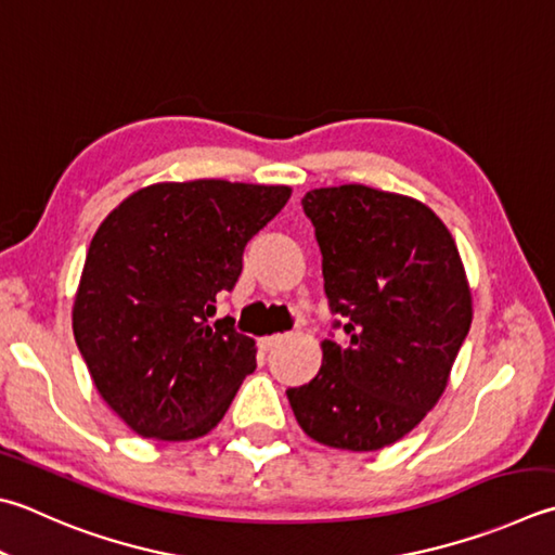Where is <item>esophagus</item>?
I'll return each instance as SVG.
<instances>
[{
    "label": "esophagus",
    "instance_id": "esophagus-1",
    "mask_svg": "<svg viewBox=\"0 0 555 555\" xmlns=\"http://www.w3.org/2000/svg\"><path fill=\"white\" fill-rule=\"evenodd\" d=\"M280 343H282V336H266V338L258 340V348L263 350V352H268V350H273L275 345H280Z\"/></svg>",
    "mask_w": 555,
    "mask_h": 555
}]
</instances>
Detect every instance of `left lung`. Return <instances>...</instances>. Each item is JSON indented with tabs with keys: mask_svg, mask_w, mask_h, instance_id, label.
Segmentation results:
<instances>
[{
	"mask_svg": "<svg viewBox=\"0 0 555 555\" xmlns=\"http://www.w3.org/2000/svg\"><path fill=\"white\" fill-rule=\"evenodd\" d=\"M301 207L345 340L321 343L319 374L287 399L311 440L376 452L440 401L472 328V289L449 229L413 197L350 183L309 191Z\"/></svg>",
	"mask_w": 555,
	"mask_h": 555,
	"instance_id": "1",
	"label": "left lung"
}]
</instances>
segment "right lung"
<instances>
[{
  "label": "right lung",
  "mask_w": 555,
  "mask_h": 555,
  "mask_svg": "<svg viewBox=\"0 0 555 555\" xmlns=\"http://www.w3.org/2000/svg\"><path fill=\"white\" fill-rule=\"evenodd\" d=\"M289 195L287 185L215 179L156 183L93 234L72 328L103 401L140 437L207 435L256 370V343L234 319H207L242 275L246 244Z\"/></svg>",
  "instance_id": "1"
}]
</instances>
